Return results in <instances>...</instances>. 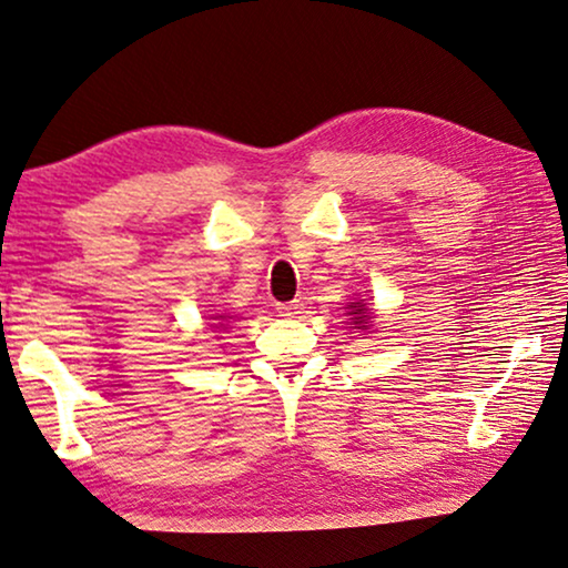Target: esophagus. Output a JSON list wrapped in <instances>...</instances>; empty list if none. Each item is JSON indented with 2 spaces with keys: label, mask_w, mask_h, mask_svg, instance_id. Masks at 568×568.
Instances as JSON below:
<instances>
[{
  "label": "esophagus",
  "mask_w": 568,
  "mask_h": 568,
  "mask_svg": "<svg viewBox=\"0 0 568 568\" xmlns=\"http://www.w3.org/2000/svg\"><path fill=\"white\" fill-rule=\"evenodd\" d=\"M276 312H278V317H296V314L302 312V304H300V302H284V304H276Z\"/></svg>",
  "instance_id": "34e87169"
}]
</instances>
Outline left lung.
I'll list each match as a JSON object with an SVG mask.
<instances>
[{"label": "left lung", "instance_id": "8db88e82", "mask_svg": "<svg viewBox=\"0 0 568 568\" xmlns=\"http://www.w3.org/2000/svg\"><path fill=\"white\" fill-rule=\"evenodd\" d=\"M351 314H355V327L357 329H368V320H371V312H368V307H365L363 302H353L351 304Z\"/></svg>", "mask_w": 568, "mask_h": 568}]
</instances>
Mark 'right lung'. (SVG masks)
<instances>
[{
  "mask_svg": "<svg viewBox=\"0 0 568 568\" xmlns=\"http://www.w3.org/2000/svg\"><path fill=\"white\" fill-rule=\"evenodd\" d=\"M217 325H221V322H217ZM217 325H215V327H217Z\"/></svg>",
  "mask_w": 568,
  "mask_h": 568,
  "instance_id": "1",
  "label": "right lung"
}]
</instances>
